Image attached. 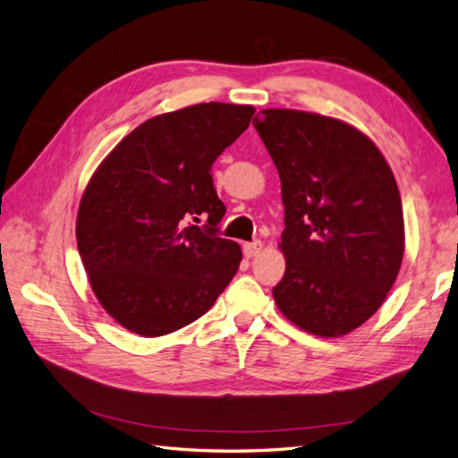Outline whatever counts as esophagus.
Instances as JSON below:
<instances>
[{
    "instance_id": "obj_1",
    "label": "esophagus",
    "mask_w": 458,
    "mask_h": 458,
    "mask_svg": "<svg viewBox=\"0 0 458 458\" xmlns=\"http://www.w3.org/2000/svg\"><path fill=\"white\" fill-rule=\"evenodd\" d=\"M242 252H245L247 259L257 257V255H260V252H262V242H260V241L245 242V245H242Z\"/></svg>"
}]
</instances>
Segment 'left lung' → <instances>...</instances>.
<instances>
[{"instance_id": "obj_1", "label": "left lung", "mask_w": 458, "mask_h": 458, "mask_svg": "<svg viewBox=\"0 0 458 458\" xmlns=\"http://www.w3.org/2000/svg\"><path fill=\"white\" fill-rule=\"evenodd\" d=\"M252 125L282 182L284 318L341 337L378 311L398 276L405 233L398 184L372 140L341 119L262 109Z\"/></svg>"}]
</instances>
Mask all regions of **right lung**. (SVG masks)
<instances>
[{"label":"right lung","mask_w":458,"mask_h":458,"mask_svg":"<svg viewBox=\"0 0 458 458\" xmlns=\"http://www.w3.org/2000/svg\"><path fill=\"white\" fill-rule=\"evenodd\" d=\"M252 106H190L140 123L98 166L80 199L76 241L98 301L121 327L160 337L206 313L242 259L217 235L225 206L216 158ZM199 218L208 223L193 225Z\"/></svg>","instance_id":"1"}]
</instances>
